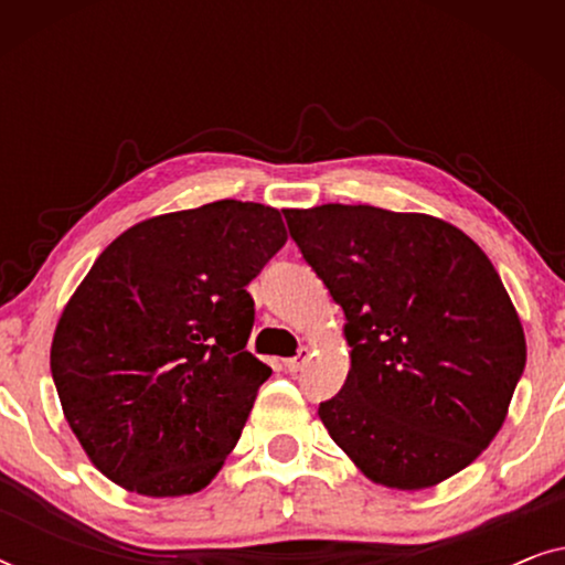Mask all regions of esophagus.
I'll return each mask as SVG.
<instances>
[{"instance_id":"34e87169","label":"esophagus","mask_w":565,"mask_h":565,"mask_svg":"<svg viewBox=\"0 0 565 565\" xmlns=\"http://www.w3.org/2000/svg\"><path fill=\"white\" fill-rule=\"evenodd\" d=\"M308 360H311V350H308V347H300L296 358L285 360V367H288V373H298V370L306 367Z\"/></svg>"}]
</instances>
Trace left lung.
<instances>
[{
    "mask_svg": "<svg viewBox=\"0 0 565 565\" xmlns=\"http://www.w3.org/2000/svg\"><path fill=\"white\" fill-rule=\"evenodd\" d=\"M344 311L352 347L323 427L373 483L422 491L470 466L507 419L527 344L491 259L424 213L282 211Z\"/></svg>",
    "mask_w": 565,
    "mask_h": 565,
    "instance_id": "obj_1",
    "label": "left lung"
}]
</instances>
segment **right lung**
Wrapping results in <instances>:
<instances>
[{
	"instance_id": "obj_1",
	"label": "right lung",
	"mask_w": 565,
	"mask_h": 565,
	"mask_svg": "<svg viewBox=\"0 0 565 565\" xmlns=\"http://www.w3.org/2000/svg\"><path fill=\"white\" fill-rule=\"evenodd\" d=\"M288 242L280 211L218 200L153 215L95 259L61 313L51 373L99 473L141 497L205 489L259 385L246 292Z\"/></svg>"
}]
</instances>
